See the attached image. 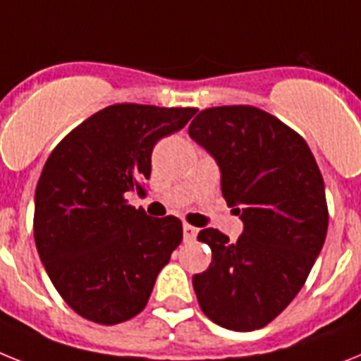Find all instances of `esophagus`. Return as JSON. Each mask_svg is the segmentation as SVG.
<instances>
[{"label": "esophagus", "mask_w": 361, "mask_h": 361, "mask_svg": "<svg viewBox=\"0 0 361 361\" xmlns=\"http://www.w3.org/2000/svg\"><path fill=\"white\" fill-rule=\"evenodd\" d=\"M196 235H198V229H196V227L189 226V224H185V226H183V240L192 242L196 238Z\"/></svg>", "instance_id": "34e87169"}]
</instances>
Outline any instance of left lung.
Instances as JSON below:
<instances>
[{
  "label": "left lung",
  "mask_w": 361,
  "mask_h": 361,
  "mask_svg": "<svg viewBox=\"0 0 361 361\" xmlns=\"http://www.w3.org/2000/svg\"><path fill=\"white\" fill-rule=\"evenodd\" d=\"M189 135L216 159L224 198L244 222L237 242L213 227L198 233L213 251L192 277L200 308L224 329H262L298 295L323 247V176L307 141L255 106L207 108Z\"/></svg>",
  "instance_id": "1"
}]
</instances>
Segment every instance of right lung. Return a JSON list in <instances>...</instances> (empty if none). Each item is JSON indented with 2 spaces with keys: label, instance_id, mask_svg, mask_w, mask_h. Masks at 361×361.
<instances>
[{
  "label": "right lung",
  "instance_id": "obj_1",
  "mask_svg": "<svg viewBox=\"0 0 361 361\" xmlns=\"http://www.w3.org/2000/svg\"><path fill=\"white\" fill-rule=\"evenodd\" d=\"M196 111L108 106L47 157L35 195L36 250L56 292L84 319L117 325L137 316L180 246L178 218L148 216L126 195H145L154 145Z\"/></svg>",
  "mask_w": 361,
  "mask_h": 361
}]
</instances>
